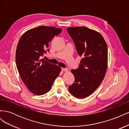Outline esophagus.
I'll use <instances>...</instances> for the list:
<instances>
[{"mask_svg":"<svg viewBox=\"0 0 129 129\" xmlns=\"http://www.w3.org/2000/svg\"><path fill=\"white\" fill-rule=\"evenodd\" d=\"M62 72H68V69H67V68H62Z\"/></svg>","mask_w":129,"mask_h":129,"instance_id":"esophagus-1","label":"esophagus"}]
</instances>
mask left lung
<instances>
[{"instance_id":"8db88e82","label":"left lung","mask_w":129,"mask_h":129,"mask_svg":"<svg viewBox=\"0 0 129 129\" xmlns=\"http://www.w3.org/2000/svg\"><path fill=\"white\" fill-rule=\"evenodd\" d=\"M81 58L79 68L72 69L75 78L69 87L70 93L78 99L85 98L102 83L108 67V47L99 32L86 27L67 28Z\"/></svg>"}]
</instances>
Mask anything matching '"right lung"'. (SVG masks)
I'll use <instances>...</instances> for the list:
<instances>
[{
    "mask_svg": "<svg viewBox=\"0 0 129 129\" xmlns=\"http://www.w3.org/2000/svg\"><path fill=\"white\" fill-rule=\"evenodd\" d=\"M62 30L54 27L39 26L26 31L18 43L15 53L18 71L27 88L35 95L48 92L61 71L59 66L40 59V56L46 53L49 42Z\"/></svg>",
    "mask_w": 129,
    "mask_h": 129,
    "instance_id": "right-lung-1",
    "label": "right lung"
}]
</instances>
